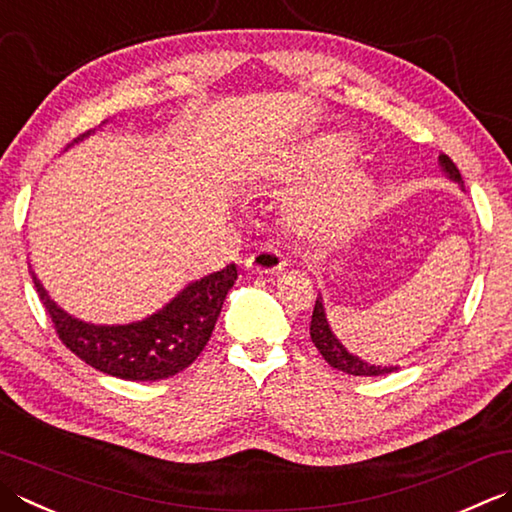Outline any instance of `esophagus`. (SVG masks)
<instances>
[{
    "label": "esophagus",
    "instance_id": "obj_1",
    "mask_svg": "<svg viewBox=\"0 0 512 512\" xmlns=\"http://www.w3.org/2000/svg\"><path fill=\"white\" fill-rule=\"evenodd\" d=\"M284 266H286L284 255L279 253L277 248H270V246L255 250V253L246 259V268L255 275L277 273V270H284Z\"/></svg>",
    "mask_w": 512,
    "mask_h": 512
}]
</instances>
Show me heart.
<instances>
[{"label":"heart","instance_id":"heart-1","mask_svg":"<svg viewBox=\"0 0 512 512\" xmlns=\"http://www.w3.org/2000/svg\"><path fill=\"white\" fill-rule=\"evenodd\" d=\"M350 153H353L350 139L328 137L310 148L302 162L288 170V175H302L330 166L295 199L293 222L299 233L313 239H337L364 222L375 202L377 184L364 166L344 162Z\"/></svg>","mask_w":512,"mask_h":512}]
</instances>
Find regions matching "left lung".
Wrapping results in <instances>:
<instances>
[{
  "instance_id": "1",
  "label": "left lung",
  "mask_w": 512,
  "mask_h": 512,
  "mask_svg": "<svg viewBox=\"0 0 512 512\" xmlns=\"http://www.w3.org/2000/svg\"><path fill=\"white\" fill-rule=\"evenodd\" d=\"M439 166H442L444 175L450 179V182H455L459 188L464 190L462 173H459L457 166L453 164V159H450L448 155H439ZM310 339H313V344L317 346V350L322 353L326 362L333 368L342 370V373L359 375V377H377V375L395 373V370H397V366L368 364V362H364V359H359L357 355L348 353V348L342 342H339L337 335L333 333V328H330V324H328L326 306H324L322 295L317 297L313 319H310Z\"/></svg>"
}]
</instances>
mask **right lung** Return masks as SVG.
<instances>
[{"label": "right lung", "mask_w": 512, "mask_h": 512, "mask_svg": "<svg viewBox=\"0 0 512 512\" xmlns=\"http://www.w3.org/2000/svg\"><path fill=\"white\" fill-rule=\"evenodd\" d=\"M95 130L77 137L82 142ZM33 275L39 299L55 324L64 346L99 373L128 379V382H157L188 368L208 344L224 299L237 279V266L210 273L184 286L157 313L130 324H90L73 317Z\"/></svg>", "instance_id": "add662e5"}]
</instances>
